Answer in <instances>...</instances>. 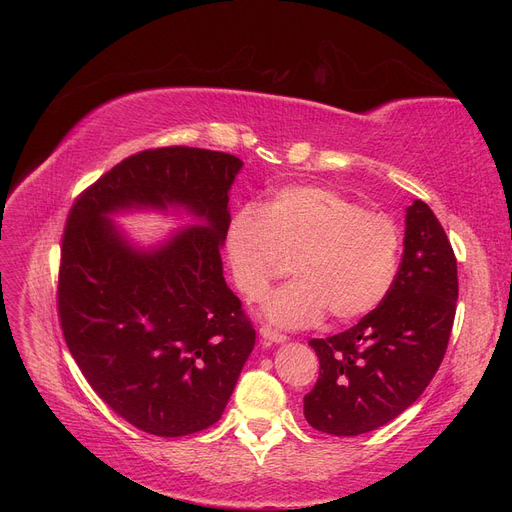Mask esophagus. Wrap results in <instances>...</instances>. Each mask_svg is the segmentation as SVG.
<instances>
[{
    "label": "esophagus",
    "mask_w": 512,
    "mask_h": 512,
    "mask_svg": "<svg viewBox=\"0 0 512 512\" xmlns=\"http://www.w3.org/2000/svg\"><path fill=\"white\" fill-rule=\"evenodd\" d=\"M259 336H261L265 342H276V344L286 342V336H284V334H280V332H276V330H272V328H267V326H261V328H259Z\"/></svg>",
    "instance_id": "esophagus-1"
}]
</instances>
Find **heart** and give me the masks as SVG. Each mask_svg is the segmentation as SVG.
Instances as JSON below:
<instances>
[{
  "mask_svg": "<svg viewBox=\"0 0 512 512\" xmlns=\"http://www.w3.org/2000/svg\"><path fill=\"white\" fill-rule=\"evenodd\" d=\"M400 245L388 213L328 186L280 188L265 211L240 207L226 230L230 276L247 301H259L292 263L294 282L263 305L282 328L311 326L324 313L351 324L378 309L396 282Z\"/></svg>",
  "mask_w": 512,
  "mask_h": 512,
  "instance_id": "heart-1",
  "label": "heart"
}]
</instances>
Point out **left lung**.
<instances>
[{
	"instance_id": "8db88e82",
	"label": "left lung",
	"mask_w": 512,
	"mask_h": 512,
	"mask_svg": "<svg viewBox=\"0 0 512 512\" xmlns=\"http://www.w3.org/2000/svg\"><path fill=\"white\" fill-rule=\"evenodd\" d=\"M405 253L384 303L357 326L313 338L319 378L305 419L332 436H359L409 409L436 375L459 299L450 240L421 199L407 207Z\"/></svg>"
}]
</instances>
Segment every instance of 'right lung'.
<instances>
[{
	"label": "right lung",
	"mask_w": 512,
	"mask_h": 512,
	"mask_svg": "<svg viewBox=\"0 0 512 512\" xmlns=\"http://www.w3.org/2000/svg\"><path fill=\"white\" fill-rule=\"evenodd\" d=\"M240 168L238 157L222 151L147 149L85 188L68 213L60 326L97 396L141 432L178 438L213 425L255 346L220 257ZM168 204L206 226L139 252L109 220L122 208Z\"/></svg>",
	"instance_id": "obj_1"
}]
</instances>
